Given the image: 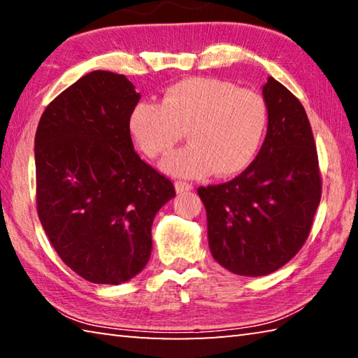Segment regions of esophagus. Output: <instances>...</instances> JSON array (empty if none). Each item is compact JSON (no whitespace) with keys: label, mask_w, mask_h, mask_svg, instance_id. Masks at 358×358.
Masks as SVG:
<instances>
[{"label":"esophagus","mask_w":358,"mask_h":358,"mask_svg":"<svg viewBox=\"0 0 358 358\" xmlns=\"http://www.w3.org/2000/svg\"><path fill=\"white\" fill-rule=\"evenodd\" d=\"M175 189H177L178 194L187 192V191L192 189V185L191 183H186V181H175Z\"/></svg>","instance_id":"obj_1"}]
</instances>
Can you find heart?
I'll return each mask as SVG.
<instances>
[{
	"label": "heart",
	"mask_w": 358,
	"mask_h": 358,
	"mask_svg": "<svg viewBox=\"0 0 358 358\" xmlns=\"http://www.w3.org/2000/svg\"><path fill=\"white\" fill-rule=\"evenodd\" d=\"M128 128L142 153L153 159L171 153L186 131L189 145L164 161L167 173L232 177L256 159L268 128V107L259 93L229 80L189 77L167 87L161 104L137 102Z\"/></svg>",
	"instance_id": "b5f03b06"
}]
</instances>
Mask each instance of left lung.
<instances>
[{"mask_svg": "<svg viewBox=\"0 0 358 358\" xmlns=\"http://www.w3.org/2000/svg\"><path fill=\"white\" fill-rule=\"evenodd\" d=\"M268 128L238 177L199 187L215 260L241 276L270 275L305 245L320 202L317 150L301 102L273 77L262 88Z\"/></svg>", "mask_w": 358, "mask_h": 358, "instance_id": "1", "label": "left lung"}]
</instances>
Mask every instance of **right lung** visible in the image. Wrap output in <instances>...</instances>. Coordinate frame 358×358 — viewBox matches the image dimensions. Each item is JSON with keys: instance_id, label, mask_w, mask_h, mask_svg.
Listing matches in <instances>:
<instances>
[{"instance_id": "right-lung-1", "label": "right lung", "mask_w": 358, "mask_h": 358, "mask_svg": "<svg viewBox=\"0 0 358 358\" xmlns=\"http://www.w3.org/2000/svg\"><path fill=\"white\" fill-rule=\"evenodd\" d=\"M138 99L124 76L93 71L47 106L36 131L41 224L63 262L96 284L141 273L151 224L175 196L134 151L128 118Z\"/></svg>"}]
</instances>
